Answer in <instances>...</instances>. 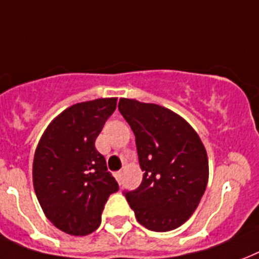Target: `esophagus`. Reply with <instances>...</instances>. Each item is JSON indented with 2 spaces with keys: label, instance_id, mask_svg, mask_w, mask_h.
Masks as SVG:
<instances>
[{
  "label": "esophagus",
  "instance_id": "obj_1",
  "mask_svg": "<svg viewBox=\"0 0 259 259\" xmlns=\"http://www.w3.org/2000/svg\"><path fill=\"white\" fill-rule=\"evenodd\" d=\"M114 176H115V178H117V181H121V178H122V173H121V171H117Z\"/></svg>",
  "mask_w": 259,
  "mask_h": 259
}]
</instances>
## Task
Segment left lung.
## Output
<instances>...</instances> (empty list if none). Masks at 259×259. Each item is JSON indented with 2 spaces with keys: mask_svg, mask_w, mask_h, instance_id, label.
I'll return each mask as SVG.
<instances>
[{
  "mask_svg": "<svg viewBox=\"0 0 259 259\" xmlns=\"http://www.w3.org/2000/svg\"><path fill=\"white\" fill-rule=\"evenodd\" d=\"M118 110L136 136L142 182L123 191L137 221L153 232H169L197 209L209 180L202 141L182 117L155 104L121 98Z\"/></svg>",
  "mask_w": 259,
  "mask_h": 259,
  "instance_id": "left-lung-1",
  "label": "left lung"
}]
</instances>
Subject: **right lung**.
Instances as JSON below:
<instances>
[{"label": "right lung", "instance_id": "1", "mask_svg": "<svg viewBox=\"0 0 259 259\" xmlns=\"http://www.w3.org/2000/svg\"><path fill=\"white\" fill-rule=\"evenodd\" d=\"M115 106L117 98L73 105L52 121L35 149V195L46 218L68 234L94 232L109 195L119 189L94 145Z\"/></svg>", "mask_w": 259, "mask_h": 259}]
</instances>
